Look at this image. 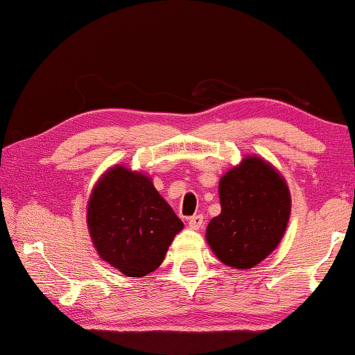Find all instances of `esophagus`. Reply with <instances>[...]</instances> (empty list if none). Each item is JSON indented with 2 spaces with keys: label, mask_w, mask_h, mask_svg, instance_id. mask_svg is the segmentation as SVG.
Listing matches in <instances>:
<instances>
[{
  "label": "esophagus",
  "mask_w": 355,
  "mask_h": 355,
  "mask_svg": "<svg viewBox=\"0 0 355 355\" xmlns=\"http://www.w3.org/2000/svg\"><path fill=\"white\" fill-rule=\"evenodd\" d=\"M187 225L191 230H200L203 226V216L202 215H193L187 220Z\"/></svg>",
  "instance_id": "obj_1"
}]
</instances>
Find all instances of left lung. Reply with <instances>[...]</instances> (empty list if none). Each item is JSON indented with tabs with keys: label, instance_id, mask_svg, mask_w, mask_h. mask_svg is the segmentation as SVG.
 <instances>
[{
	"label": "left lung",
	"instance_id": "left-lung-1",
	"mask_svg": "<svg viewBox=\"0 0 355 355\" xmlns=\"http://www.w3.org/2000/svg\"><path fill=\"white\" fill-rule=\"evenodd\" d=\"M218 192L221 213L208 223V245L221 263L254 268L278 247L288 227V182L273 164L247 155L220 178Z\"/></svg>",
	"mask_w": 355,
	"mask_h": 355
}]
</instances>
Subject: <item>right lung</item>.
<instances>
[{"mask_svg":"<svg viewBox=\"0 0 355 355\" xmlns=\"http://www.w3.org/2000/svg\"><path fill=\"white\" fill-rule=\"evenodd\" d=\"M87 226L101 260L129 278H140L162 265L184 223L152 178L116 164L92 189Z\"/></svg>","mask_w":355,"mask_h":355,"instance_id":"right-lung-1","label":"right lung"}]
</instances>
